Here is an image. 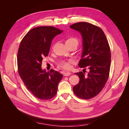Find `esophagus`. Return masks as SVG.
<instances>
[{
	"mask_svg": "<svg viewBox=\"0 0 129 129\" xmlns=\"http://www.w3.org/2000/svg\"><path fill=\"white\" fill-rule=\"evenodd\" d=\"M71 75V73H70V72H65V73H64V75L65 76H69V75Z\"/></svg>",
	"mask_w": 129,
	"mask_h": 129,
	"instance_id": "esophagus-1",
	"label": "esophagus"
}]
</instances>
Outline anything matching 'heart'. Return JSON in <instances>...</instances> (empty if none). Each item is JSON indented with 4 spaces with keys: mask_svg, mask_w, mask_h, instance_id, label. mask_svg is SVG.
<instances>
[{
    "mask_svg": "<svg viewBox=\"0 0 129 129\" xmlns=\"http://www.w3.org/2000/svg\"><path fill=\"white\" fill-rule=\"evenodd\" d=\"M74 41L77 42V40L75 38H69L66 41V42H74ZM73 62H74V61L71 59L68 60H62L59 62V63H58V64L62 68L64 69H69L71 68V64L73 63Z\"/></svg>",
    "mask_w": 129,
    "mask_h": 129,
    "instance_id": "1",
    "label": "heart"
}]
</instances>
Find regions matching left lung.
Returning a JSON list of instances; mask_svg holds the SVG:
<instances>
[{
	"mask_svg": "<svg viewBox=\"0 0 129 129\" xmlns=\"http://www.w3.org/2000/svg\"><path fill=\"white\" fill-rule=\"evenodd\" d=\"M70 27L79 32L82 38L83 50L79 66L89 69L87 76L84 72L75 73L80 81L73 87V91L79 98L88 100L98 95L108 80L111 63L110 47L104 32L99 27L80 22Z\"/></svg>",
	"mask_w": 129,
	"mask_h": 129,
	"instance_id": "left-lung-1",
	"label": "left lung"
}]
</instances>
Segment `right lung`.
Masks as SVG:
<instances>
[{
  "mask_svg": "<svg viewBox=\"0 0 129 129\" xmlns=\"http://www.w3.org/2000/svg\"><path fill=\"white\" fill-rule=\"evenodd\" d=\"M62 32L52 26L37 27L25 35L19 46L17 55L19 75L26 88L39 100H47L55 96L63 77L54 70L47 72L41 68L43 57L48 56L53 39Z\"/></svg>",
  "mask_w": 129,
  "mask_h": 129,
  "instance_id": "right-lung-1",
  "label": "right lung"
}]
</instances>
